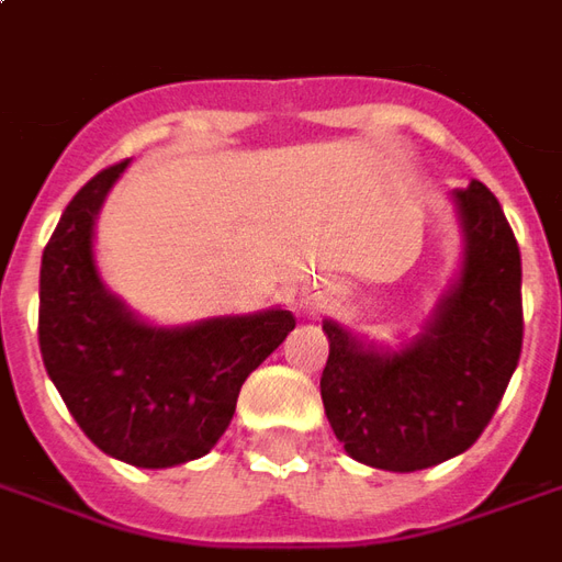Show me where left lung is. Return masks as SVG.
<instances>
[{
	"instance_id": "8db88e82",
	"label": "left lung",
	"mask_w": 562,
	"mask_h": 562,
	"mask_svg": "<svg viewBox=\"0 0 562 562\" xmlns=\"http://www.w3.org/2000/svg\"><path fill=\"white\" fill-rule=\"evenodd\" d=\"M462 252L447 292L386 347L325 319V417L349 457L419 472L465 453L499 407L524 344L520 249L499 200L477 179L453 191Z\"/></svg>"
}]
</instances>
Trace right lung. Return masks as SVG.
<instances>
[{"label": "right lung", "instance_id": "add662e5", "mask_svg": "<svg viewBox=\"0 0 562 562\" xmlns=\"http://www.w3.org/2000/svg\"><path fill=\"white\" fill-rule=\"evenodd\" d=\"M131 160L69 200L38 277V347L81 431L112 459L172 469L206 457L237 411L246 376L294 328L282 307L155 325L105 289L97 218Z\"/></svg>", "mask_w": 562, "mask_h": 562}]
</instances>
